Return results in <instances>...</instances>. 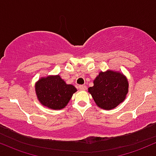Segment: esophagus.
I'll use <instances>...</instances> for the list:
<instances>
[{"label":"esophagus","instance_id":"obj_1","mask_svg":"<svg viewBox=\"0 0 156 156\" xmlns=\"http://www.w3.org/2000/svg\"><path fill=\"white\" fill-rule=\"evenodd\" d=\"M78 89L80 90H87V87L85 85H79L78 86Z\"/></svg>","mask_w":156,"mask_h":156}]
</instances>
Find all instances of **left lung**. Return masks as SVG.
<instances>
[{
	"label": "left lung",
	"mask_w": 156,
	"mask_h": 156,
	"mask_svg": "<svg viewBox=\"0 0 156 156\" xmlns=\"http://www.w3.org/2000/svg\"><path fill=\"white\" fill-rule=\"evenodd\" d=\"M128 87V81L124 75L109 70L99 73L94 81V86L88 90L99 107L111 109L125 99Z\"/></svg>",
	"instance_id": "8db88e82"
}]
</instances>
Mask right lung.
Listing matches in <instances>:
<instances>
[{"label":"right lung","mask_w":156,"mask_h":156,"mask_svg":"<svg viewBox=\"0 0 156 156\" xmlns=\"http://www.w3.org/2000/svg\"><path fill=\"white\" fill-rule=\"evenodd\" d=\"M76 91L74 86L66 84L59 75L43 78L35 85V92L41 103L54 109L66 107Z\"/></svg>","instance_id":"add662e5"}]
</instances>
